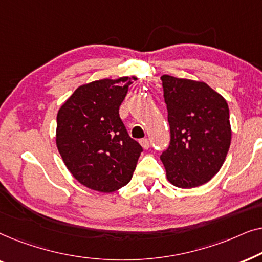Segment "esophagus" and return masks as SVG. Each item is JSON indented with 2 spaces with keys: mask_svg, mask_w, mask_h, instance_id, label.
<instances>
[{
  "mask_svg": "<svg viewBox=\"0 0 262 262\" xmlns=\"http://www.w3.org/2000/svg\"><path fill=\"white\" fill-rule=\"evenodd\" d=\"M139 143H141V145H142L143 149H149V146H150L149 139L143 138V139H141V141H139Z\"/></svg>",
  "mask_w": 262,
  "mask_h": 262,
  "instance_id": "obj_1",
  "label": "esophagus"
}]
</instances>
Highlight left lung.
<instances>
[{
    "label": "left lung",
    "mask_w": 262,
    "mask_h": 262,
    "mask_svg": "<svg viewBox=\"0 0 262 262\" xmlns=\"http://www.w3.org/2000/svg\"><path fill=\"white\" fill-rule=\"evenodd\" d=\"M170 144L161 155L167 179L179 188L209 182L223 166L231 143L229 107L203 81L161 76Z\"/></svg>",
    "instance_id": "left-lung-1"
}]
</instances>
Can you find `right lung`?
Returning <instances> with one entry per match:
<instances>
[{"label":"right lung","mask_w":262,"mask_h":262,"mask_svg":"<svg viewBox=\"0 0 262 262\" xmlns=\"http://www.w3.org/2000/svg\"><path fill=\"white\" fill-rule=\"evenodd\" d=\"M124 76L78 87L57 113L56 145L71 175L84 187L112 193L130 182L142 146L128 136L119 107L128 85Z\"/></svg>","instance_id":"1"}]
</instances>
